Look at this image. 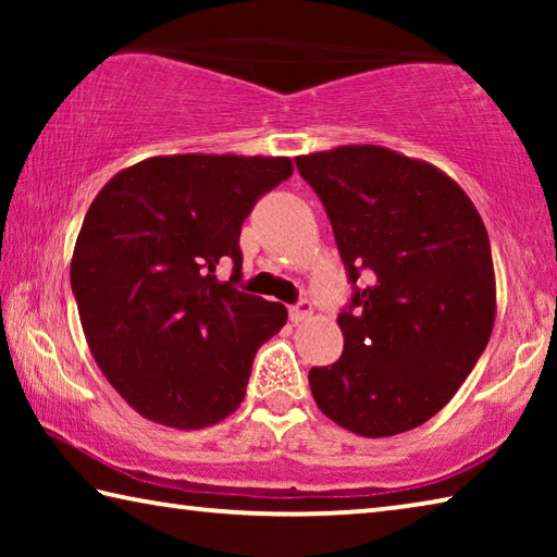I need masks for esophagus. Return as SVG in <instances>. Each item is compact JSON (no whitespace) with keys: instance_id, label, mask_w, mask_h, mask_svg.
Wrapping results in <instances>:
<instances>
[{"instance_id":"1","label":"esophagus","mask_w":557,"mask_h":557,"mask_svg":"<svg viewBox=\"0 0 557 557\" xmlns=\"http://www.w3.org/2000/svg\"><path fill=\"white\" fill-rule=\"evenodd\" d=\"M312 314H314V309H312V305H309L307 299H301V301H297L295 307H289V319L295 324L307 322V319H312Z\"/></svg>"}]
</instances>
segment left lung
<instances>
[{"instance_id": "obj_1", "label": "left lung", "mask_w": 557, "mask_h": 557, "mask_svg": "<svg viewBox=\"0 0 557 557\" xmlns=\"http://www.w3.org/2000/svg\"><path fill=\"white\" fill-rule=\"evenodd\" d=\"M322 199L356 287L344 354L309 371L329 420L361 437L428 422L484 354L496 319L486 225L455 178L379 145L295 159Z\"/></svg>"}]
</instances>
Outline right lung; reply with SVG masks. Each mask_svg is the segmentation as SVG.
<instances>
[{
    "instance_id": "add662e5",
    "label": "right lung",
    "mask_w": 557,
    "mask_h": 557,
    "mask_svg": "<svg viewBox=\"0 0 557 557\" xmlns=\"http://www.w3.org/2000/svg\"><path fill=\"white\" fill-rule=\"evenodd\" d=\"M292 172L289 157H149L92 199L71 287L92 358L143 418L203 430L238 410L256 351L287 322L285 305L233 287L240 225ZM223 257L231 283L214 277Z\"/></svg>"
}]
</instances>
